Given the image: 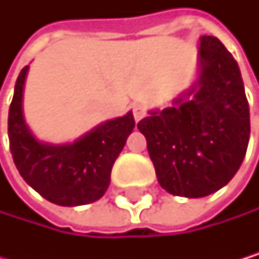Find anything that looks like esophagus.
I'll return each mask as SVG.
<instances>
[{
  "instance_id": "34e87169",
  "label": "esophagus",
  "mask_w": 259,
  "mask_h": 259,
  "mask_svg": "<svg viewBox=\"0 0 259 259\" xmlns=\"http://www.w3.org/2000/svg\"><path fill=\"white\" fill-rule=\"evenodd\" d=\"M132 112H134L135 121L138 122V121H141V119L144 118V115H146V108H144L141 104H135V105L132 107Z\"/></svg>"
}]
</instances>
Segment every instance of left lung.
Returning <instances> with one entry per match:
<instances>
[{
    "mask_svg": "<svg viewBox=\"0 0 259 259\" xmlns=\"http://www.w3.org/2000/svg\"><path fill=\"white\" fill-rule=\"evenodd\" d=\"M138 128L169 194L205 197L233 179L247 152L250 113L239 66L219 38L200 37L194 83Z\"/></svg>",
    "mask_w": 259,
    "mask_h": 259,
    "instance_id": "1",
    "label": "left lung"
}]
</instances>
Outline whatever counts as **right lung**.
<instances>
[{
  "instance_id": "right-lung-1",
  "label": "right lung",
  "mask_w": 259,
  "mask_h": 259,
  "mask_svg": "<svg viewBox=\"0 0 259 259\" xmlns=\"http://www.w3.org/2000/svg\"><path fill=\"white\" fill-rule=\"evenodd\" d=\"M27 71L29 66H24L17 79L7 122L11 152L20 176L40 196L60 206L99 200L110 185L113 163L135 127L132 112L101 122L73 143L40 141L23 115Z\"/></svg>"
}]
</instances>
